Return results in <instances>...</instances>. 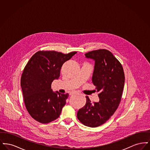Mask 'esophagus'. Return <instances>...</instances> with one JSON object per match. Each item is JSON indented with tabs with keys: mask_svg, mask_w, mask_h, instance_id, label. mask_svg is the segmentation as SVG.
Masks as SVG:
<instances>
[{
	"mask_svg": "<svg viewBox=\"0 0 150 150\" xmlns=\"http://www.w3.org/2000/svg\"><path fill=\"white\" fill-rule=\"evenodd\" d=\"M75 93H76V92H72L71 93H70V96H72V95L74 94Z\"/></svg>",
	"mask_w": 150,
	"mask_h": 150,
	"instance_id": "34e87169",
	"label": "esophagus"
}]
</instances>
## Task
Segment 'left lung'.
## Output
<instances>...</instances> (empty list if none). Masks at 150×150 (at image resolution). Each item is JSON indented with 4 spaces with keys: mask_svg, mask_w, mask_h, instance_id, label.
<instances>
[{
    "mask_svg": "<svg viewBox=\"0 0 150 150\" xmlns=\"http://www.w3.org/2000/svg\"><path fill=\"white\" fill-rule=\"evenodd\" d=\"M86 58L95 61L92 82L98 92V102L91 103L88 96L77 117L84 125L95 128L103 124L114 114L121 99L125 82L122 66L112 53L98 50L85 54Z\"/></svg>",
    "mask_w": 150,
    "mask_h": 150,
    "instance_id": "1",
    "label": "left lung"
}]
</instances>
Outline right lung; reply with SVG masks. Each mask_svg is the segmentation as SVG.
I'll use <instances>...</instances> for the list:
<instances>
[{"instance_id":"right-lung-1","label":"right lung","mask_w":150,"mask_h":150,"mask_svg":"<svg viewBox=\"0 0 150 150\" xmlns=\"http://www.w3.org/2000/svg\"><path fill=\"white\" fill-rule=\"evenodd\" d=\"M76 53L38 51L24 68L21 79L23 100L29 114L36 121L46 124L59 117L69 94L53 92L51 84L59 78L62 64Z\"/></svg>"}]
</instances>
